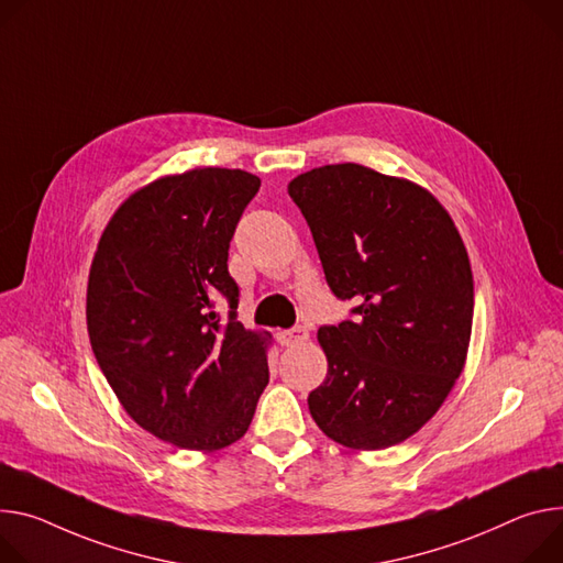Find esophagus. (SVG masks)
<instances>
[{"label":"esophagus","instance_id":"34e87169","mask_svg":"<svg viewBox=\"0 0 563 563\" xmlns=\"http://www.w3.org/2000/svg\"><path fill=\"white\" fill-rule=\"evenodd\" d=\"M308 339H310V332H308V328H302V325H294V328L283 330V332L278 334V341H280V345H285V347L300 345V343H305Z\"/></svg>","mask_w":563,"mask_h":563}]
</instances>
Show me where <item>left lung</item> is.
I'll return each mask as SVG.
<instances>
[{"mask_svg":"<svg viewBox=\"0 0 563 563\" xmlns=\"http://www.w3.org/2000/svg\"><path fill=\"white\" fill-rule=\"evenodd\" d=\"M325 280L350 319L319 328L328 375L308 397L319 429L350 449H386L422 429L463 373L474 321L467 249L442 203L360 164L287 186Z\"/></svg>","mask_w":563,"mask_h":563,"instance_id":"obj_1","label":"left lung"}]
</instances>
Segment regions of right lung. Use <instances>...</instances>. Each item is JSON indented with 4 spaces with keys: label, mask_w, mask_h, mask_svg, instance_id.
<instances>
[{
    "label": "right lung",
    "mask_w": 563,
    "mask_h": 563,
    "mask_svg": "<svg viewBox=\"0 0 563 563\" xmlns=\"http://www.w3.org/2000/svg\"><path fill=\"white\" fill-rule=\"evenodd\" d=\"M261 179L195 168L128 197L100 235L87 285L96 362L128 416L179 449L240 440L269 384V334L235 319L229 244ZM230 302V319L214 302Z\"/></svg>",
    "instance_id": "1"
}]
</instances>
